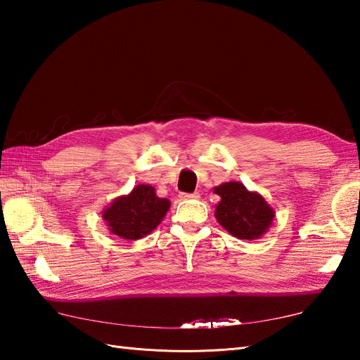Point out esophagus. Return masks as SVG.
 Masks as SVG:
<instances>
[{"instance_id": "34e87169", "label": "esophagus", "mask_w": 360, "mask_h": 360, "mask_svg": "<svg viewBox=\"0 0 360 360\" xmlns=\"http://www.w3.org/2000/svg\"><path fill=\"white\" fill-rule=\"evenodd\" d=\"M182 200H198V198H200V193L198 192H195V193H181L179 195Z\"/></svg>"}]
</instances>
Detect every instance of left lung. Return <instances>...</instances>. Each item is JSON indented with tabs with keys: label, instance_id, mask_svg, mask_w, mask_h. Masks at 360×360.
<instances>
[{
	"label": "left lung",
	"instance_id": "left-lung-1",
	"mask_svg": "<svg viewBox=\"0 0 360 360\" xmlns=\"http://www.w3.org/2000/svg\"><path fill=\"white\" fill-rule=\"evenodd\" d=\"M221 196L215 209L218 223L240 240H257L271 227L275 212L262 195L236 181L224 182L213 190Z\"/></svg>",
	"mask_w": 360,
	"mask_h": 360
}]
</instances>
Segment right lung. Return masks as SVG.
Listing matches in <instances>:
<instances>
[{"mask_svg":"<svg viewBox=\"0 0 360 360\" xmlns=\"http://www.w3.org/2000/svg\"><path fill=\"white\" fill-rule=\"evenodd\" d=\"M170 209L167 198L156 196L155 187L141 184L133 192L119 196L103 210L110 232L124 240H139L155 231Z\"/></svg>","mask_w":360,"mask_h":360,"instance_id":"right-lung-1","label":"right lung"}]
</instances>
